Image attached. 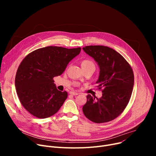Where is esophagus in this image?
I'll use <instances>...</instances> for the list:
<instances>
[{"label": "esophagus", "instance_id": "obj_1", "mask_svg": "<svg viewBox=\"0 0 156 156\" xmlns=\"http://www.w3.org/2000/svg\"><path fill=\"white\" fill-rule=\"evenodd\" d=\"M69 94H70L71 95H78V94H79L78 93L75 92H69Z\"/></svg>", "mask_w": 156, "mask_h": 156}]
</instances>
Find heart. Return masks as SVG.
I'll return each mask as SVG.
<instances>
[{
  "label": "heart",
  "mask_w": 156,
  "mask_h": 156,
  "mask_svg": "<svg viewBox=\"0 0 156 156\" xmlns=\"http://www.w3.org/2000/svg\"><path fill=\"white\" fill-rule=\"evenodd\" d=\"M81 67H82L83 69L89 68L95 69V64L94 62L90 59H84L81 62Z\"/></svg>",
  "instance_id": "b5f03b06"
}]
</instances>
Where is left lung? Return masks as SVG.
Listing matches in <instances>:
<instances>
[{
	"label": "left lung",
	"mask_w": 156,
	"mask_h": 156,
	"mask_svg": "<svg viewBox=\"0 0 156 156\" xmlns=\"http://www.w3.org/2000/svg\"><path fill=\"white\" fill-rule=\"evenodd\" d=\"M83 51L92 57L100 68L97 81L102 96L95 99L90 94L83 107L85 116L95 123L111 121L124 111L132 96L134 74L129 64L119 53L103 45H89Z\"/></svg>",
	"instance_id": "1"
}]
</instances>
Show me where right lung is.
Segmentation results:
<instances>
[{
	"label": "right lung",
	"mask_w": 156,
	"mask_h": 156,
	"mask_svg": "<svg viewBox=\"0 0 156 156\" xmlns=\"http://www.w3.org/2000/svg\"><path fill=\"white\" fill-rule=\"evenodd\" d=\"M81 48L48 46L28 54L16 72L15 87L21 104L31 115L47 118L55 114L68 97L57 89L54 77L64 71Z\"/></svg>",
	"instance_id": "right-lung-1"
}]
</instances>
